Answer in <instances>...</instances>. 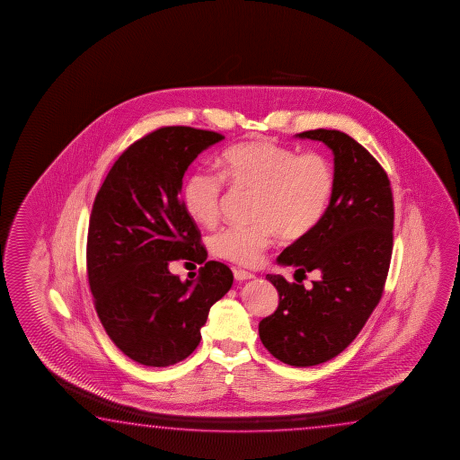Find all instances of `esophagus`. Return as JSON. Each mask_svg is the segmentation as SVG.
Listing matches in <instances>:
<instances>
[{
  "mask_svg": "<svg viewBox=\"0 0 460 460\" xmlns=\"http://www.w3.org/2000/svg\"><path fill=\"white\" fill-rule=\"evenodd\" d=\"M234 277L236 281L252 280L254 279V275L246 272V270H234Z\"/></svg>",
  "mask_w": 460,
  "mask_h": 460,
  "instance_id": "obj_1",
  "label": "esophagus"
}]
</instances>
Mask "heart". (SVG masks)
<instances>
[{"mask_svg": "<svg viewBox=\"0 0 460 460\" xmlns=\"http://www.w3.org/2000/svg\"><path fill=\"white\" fill-rule=\"evenodd\" d=\"M222 177L234 187L257 191L252 226H226L210 238L214 254L240 265H256L277 232L301 240L319 226L335 188L332 164L319 153L297 155L270 141H248L220 157ZM224 181L209 172H193L181 188L190 218L212 226L218 217Z\"/></svg>", "mask_w": 460, "mask_h": 460, "instance_id": "1", "label": "heart"}]
</instances>
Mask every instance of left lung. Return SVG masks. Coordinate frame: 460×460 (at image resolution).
Listing matches in <instances>:
<instances>
[{
  "instance_id": "1",
  "label": "left lung",
  "mask_w": 460,
  "mask_h": 460,
  "mask_svg": "<svg viewBox=\"0 0 460 460\" xmlns=\"http://www.w3.org/2000/svg\"><path fill=\"white\" fill-rule=\"evenodd\" d=\"M333 153L335 188L325 217L296 240L277 262L296 267L295 279L317 270L321 280L305 290L281 275L265 279L279 291V307L261 320L259 336L273 358L311 367L336 358L366 325L390 269L394 208L390 180L375 157L340 130L297 133Z\"/></svg>"
}]
</instances>
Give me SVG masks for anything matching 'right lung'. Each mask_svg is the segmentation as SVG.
Returning <instances> with one entry per match:
<instances>
[{
    "instance_id": "1",
    "label": "right lung",
    "mask_w": 460,
    "mask_h": 460,
    "mask_svg": "<svg viewBox=\"0 0 460 460\" xmlns=\"http://www.w3.org/2000/svg\"><path fill=\"white\" fill-rule=\"evenodd\" d=\"M222 140L191 127L159 128L125 149L94 198L86 243L94 307L117 348L143 366L187 358L201 341L210 305L234 285L226 264L206 262L179 198L190 164ZM179 258L205 267L181 282L168 270Z\"/></svg>"
}]
</instances>
